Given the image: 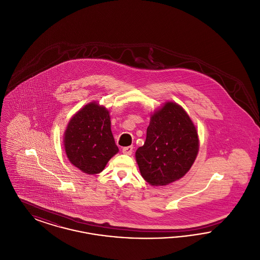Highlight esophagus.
I'll use <instances>...</instances> for the list:
<instances>
[{
    "mask_svg": "<svg viewBox=\"0 0 260 260\" xmlns=\"http://www.w3.org/2000/svg\"><path fill=\"white\" fill-rule=\"evenodd\" d=\"M122 151L125 155H132L133 151H134V147L133 146H126V147L122 149Z\"/></svg>",
    "mask_w": 260,
    "mask_h": 260,
    "instance_id": "34e87169",
    "label": "esophagus"
}]
</instances>
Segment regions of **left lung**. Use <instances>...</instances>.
Returning a JSON list of instances; mask_svg holds the SVG:
<instances>
[{
  "label": "left lung",
  "mask_w": 260,
  "mask_h": 260,
  "mask_svg": "<svg viewBox=\"0 0 260 260\" xmlns=\"http://www.w3.org/2000/svg\"><path fill=\"white\" fill-rule=\"evenodd\" d=\"M198 150V133L190 117L176 103L168 102L151 116L144 145L136 150V161L151 185H168L185 175Z\"/></svg>",
  "instance_id": "8db88e82"
}]
</instances>
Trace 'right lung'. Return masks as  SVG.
I'll return each instance as SVG.
<instances>
[{
	"label": "right lung",
	"instance_id": "obj_1",
	"mask_svg": "<svg viewBox=\"0 0 260 260\" xmlns=\"http://www.w3.org/2000/svg\"><path fill=\"white\" fill-rule=\"evenodd\" d=\"M66 155L76 168L87 174L102 172L118 153L108 110L92 102L70 120L64 135Z\"/></svg>",
	"mask_w": 260,
	"mask_h": 260
}]
</instances>
